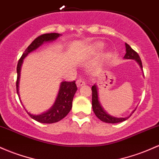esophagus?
I'll return each instance as SVG.
<instances>
[{"label":"esophagus","instance_id":"34e87169","mask_svg":"<svg viewBox=\"0 0 159 159\" xmlns=\"http://www.w3.org/2000/svg\"><path fill=\"white\" fill-rule=\"evenodd\" d=\"M84 84H85L84 81L83 79H81V78H78V79H77L76 84H77V86H78V87H81V85Z\"/></svg>","mask_w":159,"mask_h":159}]
</instances>
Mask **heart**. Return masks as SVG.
I'll list each match as a JSON object with an SVG mask.
<instances>
[{
  "label": "heart",
  "instance_id": "b5f03b06",
  "mask_svg": "<svg viewBox=\"0 0 159 159\" xmlns=\"http://www.w3.org/2000/svg\"><path fill=\"white\" fill-rule=\"evenodd\" d=\"M102 48H103V45H102V43H97V44L95 45V48H96V50H102Z\"/></svg>",
  "mask_w": 159,
  "mask_h": 159
}]
</instances>
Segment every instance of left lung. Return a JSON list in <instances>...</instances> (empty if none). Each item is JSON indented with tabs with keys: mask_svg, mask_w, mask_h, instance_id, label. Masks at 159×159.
Segmentation results:
<instances>
[{
	"mask_svg": "<svg viewBox=\"0 0 159 159\" xmlns=\"http://www.w3.org/2000/svg\"><path fill=\"white\" fill-rule=\"evenodd\" d=\"M125 47H126V54H125V59H128V60H135L138 62L139 66L141 67V69H143V65L142 62H141L140 57L138 55V53L133 50L130 47V45L128 43H125ZM92 108H93V112L95 113L96 116L99 118V120H101L102 121L106 122V123H111V124H116V123H119V122H122L125 120H127L130 117V115L129 117L127 118H116V117H113L109 116V114L106 112L104 111V109H102V106H101L100 103L99 102L98 99V93H97V89L96 85L92 86ZM134 113V111H133Z\"/></svg>",
	"mask_w": 159,
	"mask_h": 159,
	"instance_id": "obj_1",
	"label": "left lung"
}]
</instances>
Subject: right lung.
<instances>
[{"label": "right lung", "instance_id": "1", "mask_svg": "<svg viewBox=\"0 0 159 159\" xmlns=\"http://www.w3.org/2000/svg\"><path fill=\"white\" fill-rule=\"evenodd\" d=\"M60 34L58 33H49V34H41V35L36 38L32 41V43L26 48L25 52L20 57L18 64H17V78L16 84V92L18 96H20L19 95V81H20V69L23 59L29 53L37 49L39 46H41L43 42L53 41V40H56L57 38L60 37ZM77 89L78 88L76 86L75 81H70V82L69 81H63L60 84V91H59L55 103L53 104V106H52L50 110L41 115H37V116H34V115H31L29 112H28V114L30 116L31 118L43 124H53L58 122L63 118H65L68 115V113L70 111L71 107H72L73 97H74Z\"/></svg>", "mask_w": 159, "mask_h": 159}]
</instances>
